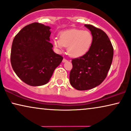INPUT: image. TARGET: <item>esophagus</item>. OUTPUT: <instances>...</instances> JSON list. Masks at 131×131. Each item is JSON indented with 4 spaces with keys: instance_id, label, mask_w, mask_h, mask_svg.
I'll return each instance as SVG.
<instances>
[{
    "instance_id": "1",
    "label": "esophagus",
    "mask_w": 131,
    "mask_h": 131,
    "mask_svg": "<svg viewBox=\"0 0 131 131\" xmlns=\"http://www.w3.org/2000/svg\"><path fill=\"white\" fill-rule=\"evenodd\" d=\"M66 61H67V59H66L64 58L63 59H62V62H65Z\"/></svg>"
}]
</instances>
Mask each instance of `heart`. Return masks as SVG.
Instances as JSON below:
<instances>
[{"label":"heart","instance_id":"b5f03b06","mask_svg":"<svg viewBox=\"0 0 131 131\" xmlns=\"http://www.w3.org/2000/svg\"><path fill=\"white\" fill-rule=\"evenodd\" d=\"M60 39H54L55 47L62 50L67 47V53L71 57H82L90 50L92 45L93 37L91 33L86 30L70 29L62 32Z\"/></svg>","mask_w":131,"mask_h":131}]
</instances>
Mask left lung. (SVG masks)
Masks as SVG:
<instances>
[{"label":"left lung","instance_id":"1","mask_svg":"<svg viewBox=\"0 0 131 131\" xmlns=\"http://www.w3.org/2000/svg\"><path fill=\"white\" fill-rule=\"evenodd\" d=\"M84 26L91 31L93 41L87 53L72 61L70 82L78 90L92 89L105 80L114 54L111 41L104 31L91 25Z\"/></svg>","mask_w":131,"mask_h":131}]
</instances>
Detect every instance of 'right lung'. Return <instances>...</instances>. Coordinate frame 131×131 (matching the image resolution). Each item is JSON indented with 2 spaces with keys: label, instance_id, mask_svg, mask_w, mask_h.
Instances as JSON below:
<instances>
[{
  "label": "right lung",
  "instance_id": "1",
  "mask_svg": "<svg viewBox=\"0 0 131 131\" xmlns=\"http://www.w3.org/2000/svg\"><path fill=\"white\" fill-rule=\"evenodd\" d=\"M50 28L39 23L25 26L14 38L12 67L22 81L30 86L47 84L63 57L53 52Z\"/></svg>",
  "mask_w": 131,
  "mask_h": 131
}]
</instances>
